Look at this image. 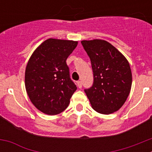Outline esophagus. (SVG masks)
<instances>
[{
  "mask_svg": "<svg viewBox=\"0 0 152 152\" xmlns=\"http://www.w3.org/2000/svg\"><path fill=\"white\" fill-rule=\"evenodd\" d=\"M77 85L79 88H82V82L80 80H78V81H77Z\"/></svg>",
  "mask_w": 152,
  "mask_h": 152,
  "instance_id": "1",
  "label": "esophagus"
}]
</instances>
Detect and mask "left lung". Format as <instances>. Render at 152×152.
I'll list each match as a JSON object with an SVG mask.
<instances>
[{
    "instance_id": "8db88e82",
    "label": "left lung",
    "mask_w": 152,
    "mask_h": 152,
    "mask_svg": "<svg viewBox=\"0 0 152 152\" xmlns=\"http://www.w3.org/2000/svg\"><path fill=\"white\" fill-rule=\"evenodd\" d=\"M91 59L94 84L84 90L92 108L102 114L119 110L132 87L129 63L121 52L102 39L81 41Z\"/></svg>"
}]
</instances>
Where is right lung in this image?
Segmentation results:
<instances>
[{
	"label": "right lung",
	"instance_id": "add662e5",
	"mask_svg": "<svg viewBox=\"0 0 152 152\" xmlns=\"http://www.w3.org/2000/svg\"><path fill=\"white\" fill-rule=\"evenodd\" d=\"M77 41L48 39L33 52L25 72V87L33 105L48 115L68 107L77 90L66 64Z\"/></svg>",
	"mask_w": 152,
	"mask_h": 152
}]
</instances>
